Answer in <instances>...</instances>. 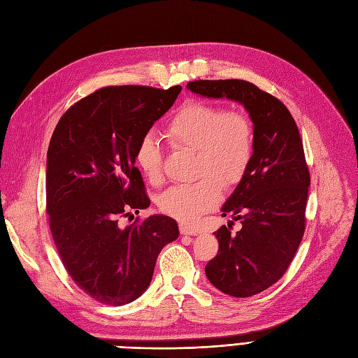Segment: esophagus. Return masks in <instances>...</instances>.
<instances>
[{
    "instance_id": "esophagus-1",
    "label": "esophagus",
    "mask_w": 358,
    "mask_h": 358,
    "mask_svg": "<svg viewBox=\"0 0 358 358\" xmlns=\"http://www.w3.org/2000/svg\"><path fill=\"white\" fill-rule=\"evenodd\" d=\"M179 231H180V234H183V236H196L199 231L197 230H194L192 227H189V225H187V224H180L179 225Z\"/></svg>"
}]
</instances>
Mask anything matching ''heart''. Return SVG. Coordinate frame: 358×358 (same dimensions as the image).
<instances>
[{"label": "heart", "instance_id": "obj_1", "mask_svg": "<svg viewBox=\"0 0 358 358\" xmlns=\"http://www.w3.org/2000/svg\"><path fill=\"white\" fill-rule=\"evenodd\" d=\"M166 136L173 148L196 150V175L191 185H176L158 197L162 213L192 224L213 209L222 196V185L239 183L251 166L255 136L251 119L220 104L188 103L170 119ZM136 162L143 176L157 185L162 180V154L157 140L148 134L136 148Z\"/></svg>", "mask_w": 358, "mask_h": 358}]
</instances>
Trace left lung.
Instances as JSON below:
<instances>
[{"label":"left lung","mask_w":358,"mask_h":358,"mask_svg":"<svg viewBox=\"0 0 358 358\" xmlns=\"http://www.w3.org/2000/svg\"><path fill=\"white\" fill-rule=\"evenodd\" d=\"M187 88L208 99L241 103L254 124L251 166L221 208L222 216L231 215L242 229L231 234L222 225L215 231L218 254L204 267L220 291L251 297L282 278L305 233L310 178L299 128L276 96L251 82L194 80Z\"/></svg>","instance_id":"1"}]
</instances>
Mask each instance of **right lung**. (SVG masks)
Segmentation results:
<instances>
[{
	"mask_svg": "<svg viewBox=\"0 0 358 358\" xmlns=\"http://www.w3.org/2000/svg\"><path fill=\"white\" fill-rule=\"evenodd\" d=\"M180 91L107 86L71 106L52 134L46 209L53 242L74 284L104 305L142 296L161 249L179 237L166 215L125 229L117 221L149 208L136 148Z\"/></svg>",
	"mask_w": 358,
	"mask_h": 358,
	"instance_id": "right-lung-1",
	"label": "right lung"
}]
</instances>
